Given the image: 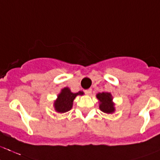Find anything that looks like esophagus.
<instances>
[{
  "label": "esophagus",
  "instance_id": "1",
  "mask_svg": "<svg viewBox=\"0 0 160 160\" xmlns=\"http://www.w3.org/2000/svg\"><path fill=\"white\" fill-rule=\"evenodd\" d=\"M85 93L87 95H88V96H90V95L92 94V89H88V90H86L85 91Z\"/></svg>",
  "mask_w": 160,
  "mask_h": 160
}]
</instances>
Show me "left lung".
<instances>
[{
  "label": "left lung",
  "mask_w": 160,
  "mask_h": 160,
  "mask_svg": "<svg viewBox=\"0 0 160 160\" xmlns=\"http://www.w3.org/2000/svg\"><path fill=\"white\" fill-rule=\"evenodd\" d=\"M99 101V108L105 113H113L115 111V104L113 101V96L110 92H100L96 95Z\"/></svg>",
  "instance_id": "left-lung-1"
}]
</instances>
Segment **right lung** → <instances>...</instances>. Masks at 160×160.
<instances>
[{
  "instance_id": "add662e5",
  "label": "right lung",
  "mask_w": 160,
  "mask_h": 160,
  "mask_svg": "<svg viewBox=\"0 0 160 160\" xmlns=\"http://www.w3.org/2000/svg\"><path fill=\"white\" fill-rule=\"evenodd\" d=\"M83 92H78L73 93L68 88H64L60 91L57 96V98L54 101L53 106L57 113H64L69 111L72 107L73 101L77 96H82Z\"/></svg>"
}]
</instances>
